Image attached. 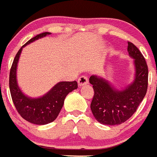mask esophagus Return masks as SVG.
Masks as SVG:
<instances>
[{
	"instance_id": "34e87169",
	"label": "esophagus",
	"mask_w": 157,
	"mask_h": 157,
	"mask_svg": "<svg viewBox=\"0 0 157 157\" xmlns=\"http://www.w3.org/2000/svg\"><path fill=\"white\" fill-rule=\"evenodd\" d=\"M88 83V79L85 75H82V76H80L78 79V84L79 87H82V86H84Z\"/></svg>"
}]
</instances>
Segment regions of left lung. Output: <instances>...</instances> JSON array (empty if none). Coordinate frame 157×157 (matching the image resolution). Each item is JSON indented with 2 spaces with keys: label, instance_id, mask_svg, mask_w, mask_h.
Masks as SVG:
<instances>
[{
  "label": "left lung",
  "instance_id": "left-lung-1",
  "mask_svg": "<svg viewBox=\"0 0 157 157\" xmlns=\"http://www.w3.org/2000/svg\"><path fill=\"white\" fill-rule=\"evenodd\" d=\"M127 51L134 59L135 78L123 90H117L106 79L93 75L89 82L94 90L90 109L94 117L104 125H118L136 112L144 99L148 84V69L139 48L128 42Z\"/></svg>",
  "mask_w": 157,
  "mask_h": 157
}]
</instances>
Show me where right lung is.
<instances>
[{
	"label": "right lung",
	"instance_id": "add662e5",
	"mask_svg": "<svg viewBox=\"0 0 157 157\" xmlns=\"http://www.w3.org/2000/svg\"><path fill=\"white\" fill-rule=\"evenodd\" d=\"M49 34L51 33L48 32L40 33L22 45L13 60L10 72V90L16 110L25 120L36 125H45L55 121L63 107L67 94L78 88V84L75 81L60 82L43 97L31 98L25 95L18 87L16 70L21 50L32 42Z\"/></svg>",
	"mask_w": 157,
	"mask_h": 157
}]
</instances>
